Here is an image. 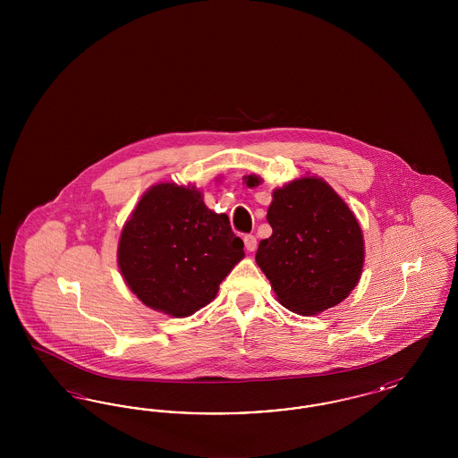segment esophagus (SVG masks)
<instances>
[{
  "label": "esophagus",
  "mask_w": 458,
  "mask_h": 458,
  "mask_svg": "<svg viewBox=\"0 0 458 458\" xmlns=\"http://www.w3.org/2000/svg\"><path fill=\"white\" fill-rule=\"evenodd\" d=\"M243 243H245V249H247L249 252H254V250L258 249V239H256L254 235H245V237H243Z\"/></svg>",
  "instance_id": "1"
}]
</instances>
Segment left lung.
Listing matches in <instances>:
<instances>
[{"mask_svg": "<svg viewBox=\"0 0 458 458\" xmlns=\"http://www.w3.org/2000/svg\"><path fill=\"white\" fill-rule=\"evenodd\" d=\"M258 187V174L243 176ZM269 239L256 262L278 302L301 316H318L344 302L357 286L366 258L364 235L349 204L319 176L295 178L273 191Z\"/></svg>", "mask_w": 458, "mask_h": 458, "instance_id": "8db88e82", "label": "left lung"}]
</instances>
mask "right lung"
<instances>
[{
	"label": "right lung",
	"mask_w": 458,
	"mask_h": 458,
	"mask_svg": "<svg viewBox=\"0 0 458 458\" xmlns=\"http://www.w3.org/2000/svg\"><path fill=\"white\" fill-rule=\"evenodd\" d=\"M243 256L228 216L211 211L199 189L163 182L142 194L125 221L116 261L142 304L189 318L213 302Z\"/></svg>",
	"instance_id": "1"
}]
</instances>
